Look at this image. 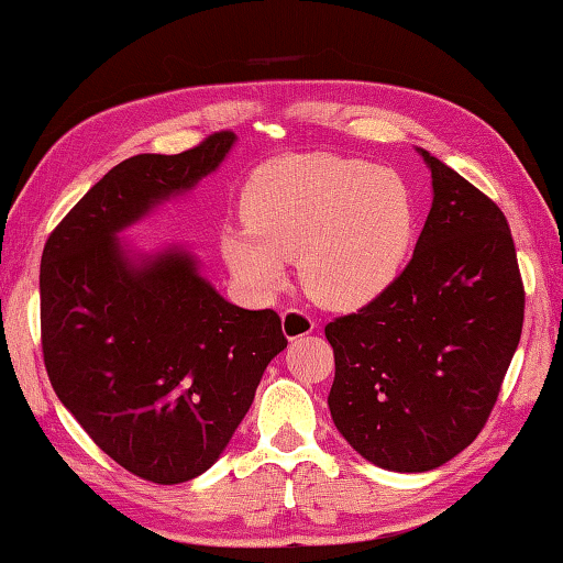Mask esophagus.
I'll return each mask as SVG.
<instances>
[{
    "mask_svg": "<svg viewBox=\"0 0 563 563\" xmlns=\"http://www.w3.org/2000/svg\"><path fill=\"white\" fill-rule=\"evenodd\" d=\"M316 330V320H312L308 312H302L298 308H290L283 312V335L288 340H298L310 335Z\"/></svg>",
    "mask_w": 563,
    "mask_h": 563,
    "instance_id": "obj_1",
    "label": "esophagus"
}]
</instances>
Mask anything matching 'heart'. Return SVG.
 Listing matches in <instances>:
<instances>
[{
    "instance_id": "obj_1",
    "label": "heart",
    "mask_w": 563,
    "mask_h": 563,
    "mask_svg": "<svg viewBox=\"0 0 563 563\" xmlns=\"http://www.w3.org/2000/svg\"><path fill=\"white\" fill-rule=\"evenodd\" d=\"M247 228L221 235V253L247 290L268 298L298 261L305 292L355 310L402 273L417 233L405 178L362 158L295 154L255 170L243 190Z\"/></svg>"
}]
</instances>
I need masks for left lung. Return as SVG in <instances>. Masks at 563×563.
Returning <instances> with one entry per match:
<instances>
[{"instance_id":"8db88e82","label":"left lung","mask_w":563,"mask_h":563,"mask_svg":"<svg viewBox=\"0 0 563 563\" xmlns=\"http://www.w3.org/2000/svg\"><path fill=\"white\" fill-rule=\"evenodd\" d=\"M432 208L402 275L325 328L328 407L360 456L430 472L474 442L499 397L523 322V285L499 206L430 151Z\"/></svg>"}]
</instances>
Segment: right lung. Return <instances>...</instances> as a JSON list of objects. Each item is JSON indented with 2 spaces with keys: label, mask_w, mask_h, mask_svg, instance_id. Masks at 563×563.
I'll return each instance as SVG.
<instances>
[{
  "label": "right lung",
  "mask_w": 563,
  "mask_h": 563,
  "mask_svg": "<svg viewBox=\"0 0 563 563\" xmlns=\"http://www.w3.org/2000/svg\"><path fill=\"white\" fill-rule=\"evenodd\" d=\"M235 141L221 131L184 154L121 161L42 253L54 393L113 462L156 484L211 470L288 347L278 312L228 302L188 247L139 251L121 238L218 170Z\"/></svg>",
  "instance_id": "right-lung-1"
}]
</instances>
